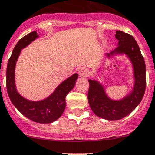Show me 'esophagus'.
I'll use <instances>...</instances> for the list:
<instances>
[{"label":"esophagus","instance_id":"34e87169","mask_svg":"<svg viewBox=\"0 0 155 155\" xmlns=\"http://www.w3.org/2000/svg\"><path fill=\"white\" fill-rule=\"evenodd\" d=\"M78 73L79 74V77L85 78L88 74V70L86 68H84V67H81V68H78Z\"/></svg>","mask_w":155,"mask_h":155}]
</instances>
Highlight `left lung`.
<instances>
[{
  "instance_id": "1",
  "label": "left lung",
  "mask_w": 155,
  "mask_h": 155,
  "mask_svg": "<svg viewBox=\"0 0 155 155\" xmlns=\"http://www.w3.org/2000/svg\"><path fill=\"white\" fill-rule=\"evenodd\" d=\"M115 38L118 41L117 47L111 53H107L106 56L110 58L116 54L127 56L133 69L132 91L121 99L114 100L108 97L102 84L96 80H88L90 88L87 97L90 108L98 117L108 120H120L130 114L142 101L146 86L145 60L136 40L121 31H116Z\"/></svg>"
}]
</instances>
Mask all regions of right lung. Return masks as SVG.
<instances>
[{
    "label": "right lung",
    "mask_w": 155,
    "mask_h": 155,
    "mask_svg": "<svg viewBox=\"0 0 155 155\" xmlns=\"http://www.w3.org/2000/svg\"><path fill=\"white\" fill-rule=\"evenodd\" d=\"M36 31H32L21 38L13 50L7 68V90L10 101L18 111L25 117L40 124H50L62 116L65 108V96L72 90L78 78V74L61 83L50 96L40 101H31L18 93L15 84V67L21 50L38 38Z\"/></svg>",
    "instance_id": "1"
}]
</instances>
